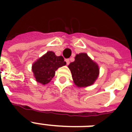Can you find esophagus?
Wrapping results in <instances>:
<instances>
[{
  "label": "esophagus",
  "instance_id": "34e87169",
  "mask_svg": "<svg viewBox=\"0 0 132 132\" xmlns=\"http://www.w3.org/2000/svg\"><path fill=\"white\" fill-rule=\"evenodd\" d=\"M65 61H66V64H67V65H68V64H70V60H69V59H66Z\"/></svg>",
  "mask_w": 132,
  "mask_h": 132
}]
</instances>
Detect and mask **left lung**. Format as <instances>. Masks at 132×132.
<instances>
[{
    "label": "left lung",
    "instance_id": "obj_1",
    "mask_svg": "<svg viewBox=\"0 0 132 132\" xmlns=\"http://www.w3.org/2000/svg\"><path fill=\"white\" fill-rule=\"evenodd\" d=\"M68 68L75 84L79 88L93 84L99 74L98 65L84 53L76 55L75 61L68 65Z\"/></svg>",
    "mask_w": 132,
    "mask_h": 132
}]
</instances>
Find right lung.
Here are the masks:
<instances>
[{
  "mask_svg": "<svg viewBox=\"0 0 132 132\" xmlns=\"http://www.w3.org/2000/svg\"><path fill=\"white\" fill-rule=\"evenodd\" d=\"M66 64L62 56H56L53 51H48L32 65V71L38 82L47 84L53 78L58 68Z\"/></svg>",
  "mask_w": 132,
  "mask_h": 132,
  "instance_id": "obj_1",
  "label": "right lung"
}]
</instances>
